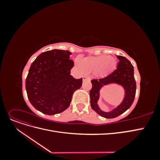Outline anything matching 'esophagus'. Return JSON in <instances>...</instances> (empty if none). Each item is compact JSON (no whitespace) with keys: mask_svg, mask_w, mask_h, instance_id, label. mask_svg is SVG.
<instances>
[{"mask_svg":"<svg viewBox=\"0 0 160 160\" xmlns=\"http://www.w3.org/2000/svg\"><path fill=\"white\" fill-rule=\"evenodd\" d=\"M90 79V78L89 77H88V76H84L83 77V81H86V80H89Z\"/></svg>","mask_w":160,"mask_h":160,"instance_id":"1","label":"esophagus"}]
</instances>
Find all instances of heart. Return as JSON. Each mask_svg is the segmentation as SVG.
<instances>
[{"mask_svg":"<svg viewBox=\"0 0 160 160\" xmlns=\"http://www.w3.org/2000/svg\"><path fill=\"white\" fill-rule=\"evenodd\" d=\"M81 68H83L88 72H95L99 75H105L112 71L116 65V60L109 56L88 57L85 59L77 61Z\"/></svg>","mask_w":160,"mask_h":160,"instance_id":"1","label":"heart"}]
</instances>
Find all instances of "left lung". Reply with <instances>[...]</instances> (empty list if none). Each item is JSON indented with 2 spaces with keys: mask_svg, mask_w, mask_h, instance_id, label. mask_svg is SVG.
Segmentation results:
<instances>
[{
  "mask_svg": "<svg viewBox=\"0 0 160 160\" xmlns=\"http://www.w3.org/2000/svg\"><path fill=\"white\" fill-rule=\"evenodd\" d=\"M119 60L117 69L104 78L91 80L92 88L90 91L91 107L95 112L105 118H115L126 111L132 105L135 92L136 83L134 78L133 67L131 62L123 56L117 55ZM116 83L122 86L125 90V96L122 102L117 108L109 112H105L98 105L100 90L105 85Z\"/></svg>",
  "mask_w": 160,
  "mask_h": 160,
  "instance_id": "left-lung-1",
  "label": "left lung"
}]
</instances>
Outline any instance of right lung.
I'll use <instances>...</instances> for the list:
<instances>
[{
    "mask_svg": "<svg viewBox=\"0 0 160 160\" xmlns=\"http://www.w3.org/2000/svg\"><path fill=\"white\" fill-rule=\"evenodd\" d=\"M71 54L69 51H48L31 65L25 83L28 99L42 113L52 115L67 109L72 94L82 85V78L70 75L74 66Z\"/></svg>",
    "mask_w": 160,
    "mask_h": 160,
    "instance_id": "add662e5",
    "label": "right lung"
}]
</instances>
